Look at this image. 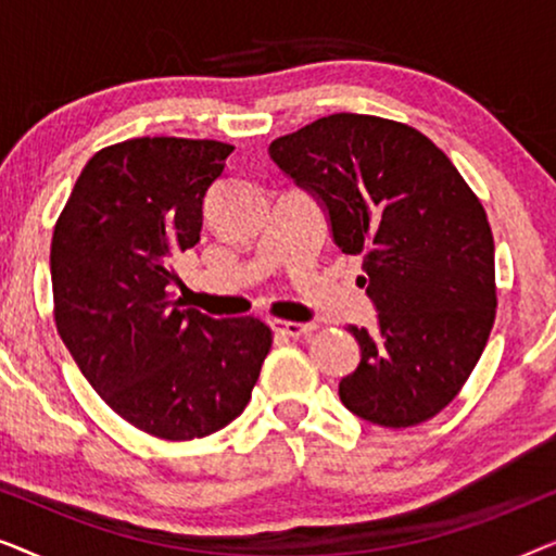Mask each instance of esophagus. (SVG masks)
<instances>
[{"mask_svg": "<svg viewBox=\"0 0 556 556\" xmlns=\"http://www.w3.org/2000/svg\"><path fill=\"white\" fill-rule=\"evenodd\" d=\"M273 329L278 333H283V337H293V339H301V337H308L311 331L316 329L314 324H299V321H273Z\"/></svg>", "mask_w": 556, "mask_h": 556, "instance_id": "34e87169", "label": "esophagus"}]
</instances>
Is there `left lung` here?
Returning <instances> with one entry per match:
<instances>
[{"mask_svg": "<svg viewBox=\"0 0 556 556\" xmlns=\"http://www.w3.org/2000/svg\"><path fill=\"white\" fill-rule=\"evenodd\" d=\"M270 156L324 202L333 242L362 255L379 311L356 329L339 397L362 420L413 428L458 397L496 318L489 217L451 159L400 121L333 113L280 136Z\"/></svg>", "mask_w": 556, "mask_h": 556, "instance_id": "8db88e82", "label": "left lung"}]
</instances>
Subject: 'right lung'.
<instances>
[{"mask_svg": "<svg viewBox=\"0 0 556 556\" xmlns=\"http://www.w3.org/2000/svg\"><path fill=\"white\" fill-rule=\"evenodd\" d=\"M235 147L141 136L90 156L50 248L52 314L83 377L149 435L207 438L248 407L273 331L261 318L181 311L174 261Z\"/></svg>", "mask_w": 556, "mask_h": 556, "instance_id": "1", "label": "right lung"}]
</instances>
